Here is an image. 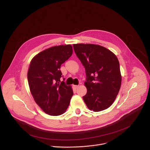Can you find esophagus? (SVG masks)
<instances>
[{
    "label": "esophagus",
    "mask_w": 150,
    "mask_h": 150,
    "mask_svg": "<svg viewBox=\"0 0 150 150\" xmlns=\"http://www.w3.org/2000/svg\"><path fill=\"white\" fill-rule=\"evenodd\" d=\"M78 86H78V85H75V86H74V87H75V88H77L78 87Z\"/></svg>",
    "instance_id": "obj_1"
}]
</instances>
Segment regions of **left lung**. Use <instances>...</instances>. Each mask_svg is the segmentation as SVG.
<instances>
[{
  "label": "left lung",
  "instance_id": "obj_1",
  "mask_svg": "<svg viewBox=\"0 0 150 150\" xmlns=\"http://www.w3.org/2000/svg\"><path fill=\"white\" fill-rule=\"evenodd\" d=\"M75 52L86 74L83 96L88 108L100 112L110 107L120 90L122 76L117 57L108 49L94 44H74Z\"/></svg>",
  "mask_w": 150,
  "mask_h": 150
}]
</instances>
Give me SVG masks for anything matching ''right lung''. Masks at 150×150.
Returning a JSON list of instances; mask_svg holds the SVG:
<instances>
[{"mask_svg":"<svg viewBox=\"0 0 150 150\" xmlns=\"http://www.w3.org/2000/svg\"><path fill=\"white\" fill-rule=\"evenodd\" d=\"M72 52L71 45L55 46L38 53L30 63L27 75L30 91L37 105L49 115L63 114L74 94L71 86L59 83L61 65Z\"/></svg>","mask_w":150,"mask_h":150,"instance_id":"1","label":"right lung"}]
</instances>
